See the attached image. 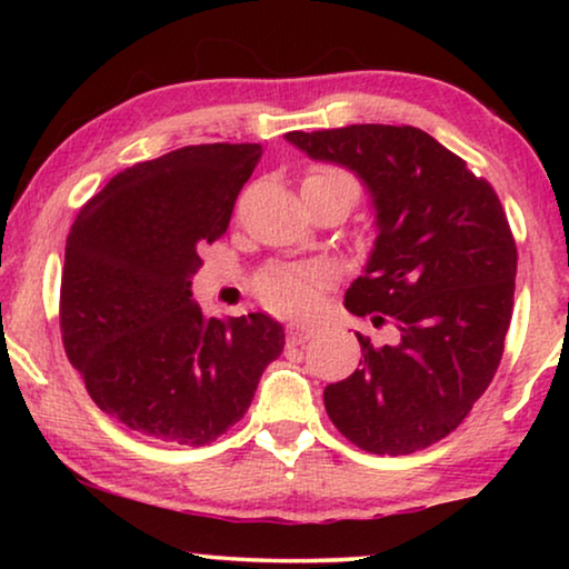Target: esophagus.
Returning a JSON list of instances; mask_svg holds the SVG:
<instances>
[{
	"label": "esophagus",
	"instance_id": "obj_1",
	"mask_svg": "<svg viewBox=\"0 0 569 569\" xmlns=\"http://www.w3.org/2000/svg\"><path fill=\"white\" fill-rule=\"evenodd\" d=\"M313 326H306V323H290L287 326V341L290 345H302V341H308L313 337Z\"/></svg>",
	"mask_w": 569,
	"mask_h": 569
}]
</instances>
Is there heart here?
Listing matches in <instances>:
<instances>
[{
	"label": "heart",
	"mask_w": 569,
	"mask_h": 569,
	"mask_svg": "<svg viewBox=\"0 0 569 569\" xmlns=\"http://www.w3.org/2000/svg\"><path fill=\"white\" fill-rule=\"evenodd\" d=\"M302 191H337L352 207L360 197V186L349 173L339 168H313L302 181ZM329 282V271L321 267L308 269H271L261 277V295L269 306L284 313H310L321 298L323 284Z\"/></svg>",
	"instance_id": "b5f03b06"
}]
</instances>
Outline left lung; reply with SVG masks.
I'll return each instance as SVG.
<instances>
[{
    "mask_svg": "<svg viewBox=\"0 0 569 569\" xmlns=\"http://www.w3.org/2000/svg\"><path fill=\"white\" fill-rule=\"evenodd\" d=\"M284 139L360 178L376 240L345 306L396 326L391 345L357 333L360 368L326 386V411L368 453L432 446L463 422L502 357L518 251L500 199L415 127L352 123Z\"/></svg>",
    "mask_w": 569,
    "mask_h": 569,
    "instance_id": "8db88e82",
    "label": "left lung"
}]
</instances>
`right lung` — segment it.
Returning a JSON list of instances; mask_svg holds the SVG:
<instances>
[{
    "instance_id": "add662e5",
    "label": "right lung",
    "mask_w": 569,
    "mask_h": 569,
    "mask_svg": "<svg viewBox=\"0 0 569 569\" xmlns=\"http://www.w3.org/2000/svg\"><path fill=\"white\" fill-rule=\"evenodd\" d=\"M259 144H197L116 173L69 230L61 337L106 415L170 446L199 448L251 407L282 323L207 318L191 298L199 248L228 230Z\"/></svg>"
}]
</instances>
